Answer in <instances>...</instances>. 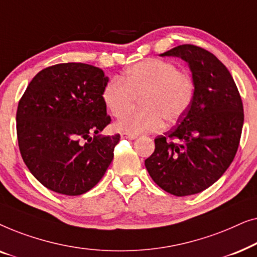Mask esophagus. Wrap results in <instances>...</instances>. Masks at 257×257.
I'll list each match as a JSON object with an SVG mask.
<instances>
[{
    "label": "esophagus",
    "mask_w": 257,
    "mask_h": 257,
    "mask_svg": "<svg viewBox=\"0 0 257 257\" xmlns=\"http://www.w3.org/2000/svg\"><path fill=\"white\" fill-rule=\"evenodd\" d=\"M120 136L122 139H128V140H135L137 138L136 135H132V133H127V132H122Z\"/></svg>",
    "instance_id": "esophagus-1"
}]
</instances>
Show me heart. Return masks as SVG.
I'll return each instance as SVG.
<instances>
[{"mask_svg":"<svg viewBox=\"0 0 257 257\" xmlns=\"http://www.w3.org/2000/svg\"><path fill=\"white\" fill-rule=\"evenodd\" d=\"M195 83L191 73L163 59H145L105 84L101 99L113 117H123L115 128L132 135L154 132L164 120L175 122L191 107ZM140 97L142 109L124 113ZM125 115L124 116L123 114Z\"/></svg>","mask_w":257,"mask_h":257,"instance_id":"heart-1","label":"heart"}]
</instances>
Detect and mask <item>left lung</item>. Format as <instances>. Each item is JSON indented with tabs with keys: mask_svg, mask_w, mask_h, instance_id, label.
Here are the masks:
<instances>
[{
	"mask_svg": "<svg viewBox=\"0 0 257 257\" xmlns=\"http://www.w3.org/2000/svg\"><path fill=\"white\" fill-rule=\"evenodd\" d=\"M160 56L188 63L195 94L177 127L154 139L156 150L145 166L153 181L170 194H196L219 180L234 160L243 105L230 72L212 52L182 44Z\"/></svg>",
	"mask_w": 257,
	"mask_h": 257,
	"instance_id": "8db88e82",
	"label": "left lung"
}]
</instances>
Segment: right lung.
Wrapping results in <instances>:
<instances>
[{"instance_id":"obj_1","label":"right lung","mask_w":257,"mask_h":257,"mask_svg":"<svg viewBox=\"0 0 257 257\" xmlns=\"http://www.w3.org/2000/svg\"><path fill=\"white\" fill-rule=\"evenodd\" d=\"M107 82L97 66L62 63L38 72L20 99L16 130L21 156L50 191L84 194L110 166L120 136L98 135L111 122L101 99Z\"/></svg>"}]
</instances>
